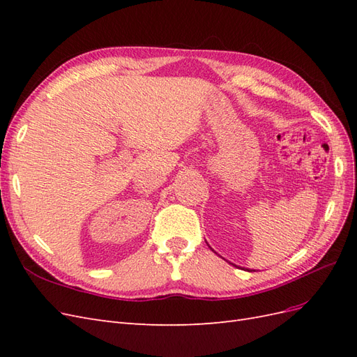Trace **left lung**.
<instances>
[{
  "label": "left lung",
  "instance_id": "obj_1",
  "mask_svg": "<svg viewBox=\"0 0 357 357\" xmlns=\"http://www.w3.org/2000/svg\"><path fill=\"white\" fill-rule=\"evenodd\" d=\"M247 271H250V269H247Z\"/></svg>",
  "mask_w": 357,
  "mask_h": 357
}]
</instances>
